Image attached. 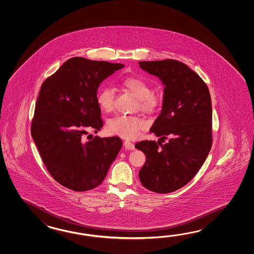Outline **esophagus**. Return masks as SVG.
Segmentation results:
<instances>
[{
    "label": "esophagus",
    "mask_w": 254,
    "mask_h": 254,
    "mask_svg": "<svg viewBox=\"0 0 254 254\" xmlns=\"http://www.w3.org/2000/svg\"><path fill=\"white\" fill-rule=\"evenodd\" d=\"M124 144H125V149H127V150L133 151L135 149L134 144H133V143H131L129 140H125Z\"/></svg>",
    "instance_id": "obj_1"
}]
</instances>
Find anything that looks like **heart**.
I'll return each instance as SVG.
<instances>
[{
	"label": "heart",
	"instance_id": "obj_1",
	"mask_svg": "<svg viewBox=\"0 0 254 254\" xmlns=\"http://www.w3.org/2000/svg\"><path fill=\"white\" fill-rule=\"evenodd\" d=\"M123 85L138 99V107L145 113H152L162 101V95L156 91H151L149 84L138 77H127ZM114 90L110 86L102 88L97 94V103L105 113L114 109ZM146 122L138 115H116L107 122V130L112 134L133 139L146 128Z\"/></svg>",
	"mask_w": 254,
	"mask_h": 254
}]
</instances>
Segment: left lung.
<instances>
[{"instance_id": "8db88e82", "label": "left lung", "mask_w": 254, "mask_h": 254, "mask_svg": "<svg viewBox=\"0 0 254 254\" xmlns=\"http://www.w3.org/2000/svg\"><path fill=\"white\" fill-rule=\"evenodd\" d=\"M140 69L156 76L164 85L162 112L150 131L169 138L142 140L135 148L146 156L139 177L146 189L173 192L194 177L212 143L211 95L205 82L176 60L139 62Z\"/></svg>"}]
</instances>
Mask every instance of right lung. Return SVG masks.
Instances as JSON below:
<instances>
[{"label":"right lung","mask_w":254,"mask_h":254,"mask_svg":"<svg viewBox=\"0 0 254 254\" xmlns=\"http://www.w3.org/2000/svg\"><path fill=\"white\" fill-rule=\"evenodd\" d=\"M122 64L73 57L43 81L31 132L53 178L68 189L85 191L102 184L123 147L120 137L84 140L87 129L103 127L97 91Z\"/></svg>","instance_id":"add662e5"}]
</instances>
